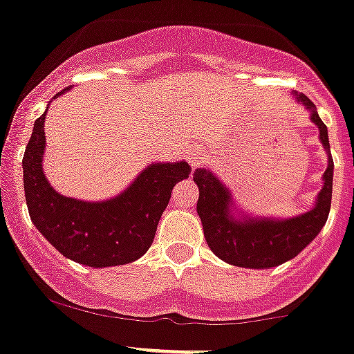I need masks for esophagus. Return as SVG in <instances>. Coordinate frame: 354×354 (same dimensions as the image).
<instances>
[{"label":"esophagus","instance_id":"obj_1","mask_svg":"<svg viewBox=\"0 0 354 354\" xmlns=\"http://www.w3.org/2000/svg\"><path fill=\"white\" fill-rule=\"evenodd\" d=\"M201 160H202V152H198V150H192V152L188 153V162H190L192 167L197 166Z\"/></svg>","mask_w":354,"mask_h":354}]
</instances>
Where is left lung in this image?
<instances>
[{"instance_id": "left-lung-1", "label": "left lung", "mask_w": 354, "mask_h": 354, "mask_svg": "<svg viewBox=\"0 0 354 354\" xmlns=\"http://www.w3.org/2000/svg\"><path fill=\"white\" fill-rule=\"evenodd\" d=\"M294 98L311 112V121L318 126L320 142L328 156L324 173V187L315 207L287 219L256 218L240 214L232 201V194L209 169L198 167L194 181L198 187L197 212L201 216L207 245L219 259L242 268H273L296 257L327 223L332 202L334 160L330 156L327 126L318 115L313 102L303 93L294 91ZM237 214H234V211Z\"/></svg>"}]
</instances>
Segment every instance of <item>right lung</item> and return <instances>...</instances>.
<instances>
[{"label": "right lung", "instance_id": "add662e5", "mask_svg": "<svg viewBox=\"0 0 354 354\" xmlns=\"http://www.w3.org/2000/svg\"><path fill=\"white\" fill-rule=\"evenodd\" d=\"M44 118L46 111L34 122L22 159L24 192L34 226L58 252L91 268L142 257L152 245L173 187L187 180L192 167L185 160L150 164L122 194L109 201L65 197L55 192L43 173Z\"/></svg>", "mask_w": 354, "mask_h": 354}]
</instances>
